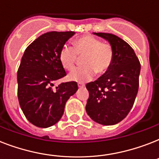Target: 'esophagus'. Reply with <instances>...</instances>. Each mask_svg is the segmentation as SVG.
<instances>
[{
	"label": "esophagus",
	"instance_id": "1",
	"mask_svg": "<svg viewBox=\"0 0 159 159\" xmlns=\"http://www.w3.org/2000/svg\"><path fill=\"white\" fill-rule=\"evenodd\" d=\"M77 86H78V87H79V88H83V87H85L84 84H82V83H80V82H78V83H77Z\"/></svg>",
	"mask_w": 159,
	"mask_h": 159
}]
</instances>
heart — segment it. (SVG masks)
Returning <instances> with one entry per match:
<instances>
[{
    "label": "heart",
    "mask_w": 159,
    "mask_h": 159,
    "mask_svg": "<svg viewBox=\"0 0 159 159\" xmlns=\"http://www.w3.org/2000/svg\"><path fill=\"white\" fill-rule=\"evenodd\" d=\"M72 48L64 45L59 53V61L66 70H71L78 56H85L82 59L83 67H76L68 74V79L80 83L89 81L95 72L105 74L111 67L113 60V49L109 43L92 35H86L75 39Z\"/></svg>",
    "instance_id": "heart-1"
}]
</instances>
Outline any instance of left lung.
Segmentation results:
<instances>
[{
  "mask_svg": "<svg viewBox=\"0 0 159 159\" xmlns=\"http://www.w3.org/2000/svg\"><path fill=\"white\" fill-rule=\"evenodd\" d=\"M93 34L108 41L113 60L107 72L86 86L89 92L86 111L95 122L113 125L125 118L134 103L140 63L133 48L120 38L111 34Z\"/></svg>",
  "mask_w": 159,
  "mask_h": 159,
  "instance_id": "obj_1",
  "label": "left lung"
}]
</instances>
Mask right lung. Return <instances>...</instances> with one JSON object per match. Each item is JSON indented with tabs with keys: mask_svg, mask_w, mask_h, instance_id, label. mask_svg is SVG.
Wrapping results in <instances>:
<instances>
[{
	"mask_svg": "<svg viewBox=\"0 0 159 159\" xmlns=\"http://www.w3.org/2000/svg\"><path fill=\"white\" fill-rule=\"evenodd\" d=\"M74 34L73 31L43 34L27 47L21 58L17 72L19 102L27 120L37 127L48 128L58 122L67 101L78 89L76 82L54 87L66 76L60 50Z\"/></svg>",
	"mask_w": 159,
	"mask_h": 159,
	"instance_id": "1",
	"label": "right lung"
}]
</instances>
